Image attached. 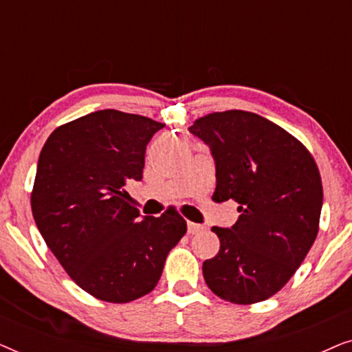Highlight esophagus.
Segmentation results:
<instances>
[{"mask_svg":"<svg viewBox=\"0 0 352 352\" xmlns=\"http://www.w3.org/2000/svg\"><path fill=\"white\" fill-rule=\"evenodd\" d=\"M201 229H204V226H201V224L187 223V230H189V234H197V232H200Z\"/></svg>","mask_w":352,"mask_h":352,"instance_id":"esophagus-1","label":"esophagus"}]
</instances>
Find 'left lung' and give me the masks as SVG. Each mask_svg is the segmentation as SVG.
<instances>
[{"mask_svg":"<svg viewBox=\"0 0 352 352\" xmlns=\"http://www.w3.org/2000/svg\"><path fill=\"white\" fill-rule=\"evenodd\" d=\"M189 131L210 147L216 201L239 204L221 247L204 263L210 290L235 305L271 298L290 280L319 232L324 192L314 158L276 123L243 110L210 113Z\"/></svg>","mask_w":352,"mask_h":352,"instance_id":"8db88e82","label":"left lung"}]
</instances>
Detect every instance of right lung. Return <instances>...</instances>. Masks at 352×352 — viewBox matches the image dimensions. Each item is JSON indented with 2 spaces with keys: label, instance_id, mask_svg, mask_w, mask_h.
<instances>
[{
  "label": "right lung",
  "instance_id": "obj_1",
  "mask_svg": "<svg viewBox=\"0 0 352 352\" xmlns=\"http://www.w3.org/2000/svg\"><path fill=\"white\" fill-rule=\"evenodd\" d=\"M163 126L141 115L98 110L54 129L38 158L36 228L72 280L102 301L151 293L187 230L175 211L141 216L124 190L142 179L146 147Z\"/></svg>",
  "mask_w": 352,
  "mask_h": 352
}]
</instances>
